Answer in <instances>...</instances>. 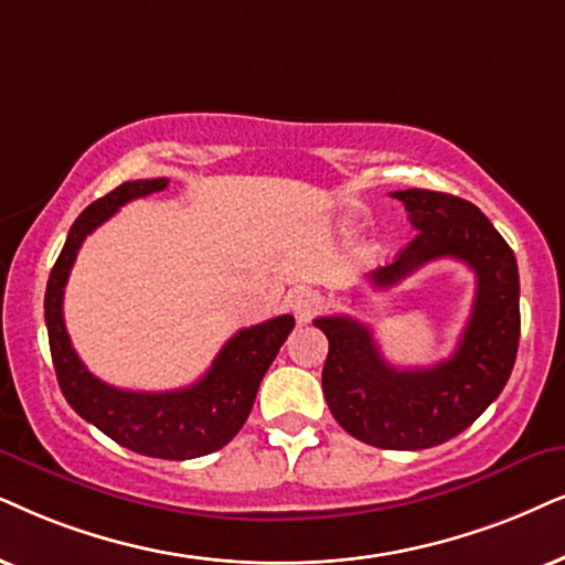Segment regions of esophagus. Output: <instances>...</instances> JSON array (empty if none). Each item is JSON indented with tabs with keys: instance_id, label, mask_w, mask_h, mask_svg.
I'll use <instances>...</instances> for the list:
<instances>
[{
	"instance_id": "34e87169",
	"label": "esophagus",
	"mask_w": 565,
	"mask_h": 565,
	"mask_svg": "<svg viewBox=\"0 0 565 565\" xmlns=\"http://www.w3.org/2000/svg\"><path fill=\"white\" fill-rule=\"evenodd\" d=\"M287 302H289L291 310H295V316L299 320H307L320 307V297H318V291L299 287V289H291L289 291Z\"/></svg>"
}]
</instances>
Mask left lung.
<instances>
[{"label":"left lung","instance_id":"8db88e82","mask_svg":"<svg viewBox=\"0 0 565 565\" xmlns=\"http://www.w3.org/2000/svg\"><path fill=\"white\" fill-rule=\"evenodd\" d=\"M394 198L417 234L367 278L375 289H391L430 260L467 263L477 295L456 352L433 367H394L360 320L331 316L316 326L328 339L323 394L335 423L367 446L419 451L467 430L501 396L519 349V268L469 200L433 190H398Z\"/></svg>","mask_w":565,"mask_h":565}]
</instances>
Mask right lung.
Listing matches in <instances>:
<instances>
[{"mask_svg": "<svg viewBox=\"0 0 565 565\" xmlns=\"http://www.w3.org/2000/svg\"><path fill=\"white\" fill-rule=\"evenodd\" d=\"M167 184V177L125 182L77 216L49 274L44 318L56 381L67 404L85 423L96 425L104 435L135 454L184 461L218 451L242 430L258 396L263 375L295 328V318L278 316L266 323L242 328L221 347L209 373L180 391L146 394V391L114 388L83 365L62 316L64 287L77 249L96 226L111 218L125 203L161 192Z\"/></svg>", "mask_w": 565, "mask_h": 565, "instance_id": "right-lung-1", "label": "right lung"}]
</instances>
